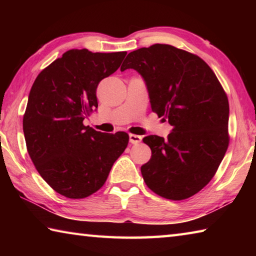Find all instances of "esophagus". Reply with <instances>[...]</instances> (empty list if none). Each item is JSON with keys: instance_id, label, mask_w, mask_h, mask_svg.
Returning <instances> with one entry per match:
<instances>
[{"instance_id": "esophagus-1", "label": "esophagus", "mask_w": 256, "mask_h": 256, "mask_svg": "<svg viewBox=\"0 0 256 256\" xmlns=\"http://www.w3.org/2000/svg\"><path fill=\"white\" fill-rule=\"evenodd\" d=\"M128 138H130V144H140L142 140V138L140 136H136V134H130Z\"/></svg>"}]
</instances>
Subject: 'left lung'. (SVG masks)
Here are the masks:
<instances>
[{
    "mask_svg": "<svg viewBox=\"0 0 256 256\" xmlns=\"http://www.w3.org/2000/svg\"><path fill=\"white\" fill-rule=\"evenodd\" d=\"M126 68L144 78L151 110L172 128L167 138H144L152 152L141 167L146 186L170 200L194 196L211 180L228 148L229 104L222 84L202 58L170 45L131 52L120 71Z\"/></svg>",
    "mask_w": 256,
    "mask_h": 256,
    "instance_id": "8db88e82",
    "label": "left lung"
}]
</instances>
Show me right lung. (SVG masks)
Returning a JSON list of instances; mask_svg holds the SVG:
<instances>
[{
    "instance_id": "add662e5",
    "label": "right lung",
    "mask_w": 256,
    "mask_h": 256,
    "mask_svg": "<svg viewBox=\"0 0 256 256\" xmlns=\"http://www.w3.org/2000/svg\"><path fill=\"white\" fill-rule=\"evenodd\" d=\"M125 55L70 50L34 82L22 122L27 150L60 196L84 198L97 192L128 146L125 132L102 133L84 125L98 107V84L118 70Z\"/></svg>"
}]
</instances>
